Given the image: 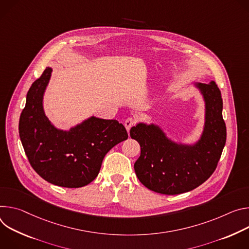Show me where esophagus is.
<instances>
[{
	"label": "esophagus",
	"instance_id": "obj_1",
	"mask_svg": "<svg viewBox=\"0 0 249 249\" xmlns=\"http://www.w3.org/2000/svg\"><path fill=\"white\" fill-rule=\"evenodd\" d=\"M135 123H136L135 119H133V118H127V119L124 121V126H125L126 130L128 131V130L135 124Z\"/></svg>",
	"mask_w": 249,
	"mask_h": 249
}]
</instances>
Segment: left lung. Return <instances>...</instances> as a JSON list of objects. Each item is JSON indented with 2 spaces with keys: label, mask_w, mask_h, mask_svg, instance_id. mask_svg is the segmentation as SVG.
Segmentation results:
<instances>
[{
  "label": "left lung",
  "mask_w": 249,
  "mask_h": 249,
  "mask_svg": "<svg viewBox=\"0 0 249 249\" xmlns=\"http://www.w3.org/2000/svg\"><path fill=\"white\" fill-rule=\"evenodd\" d=\"M193 86L205 103V123L197 142H175L153 123H139L129 131L142 150L134 163L135 174L146 188L160 194H182L203 184L213 173L226 144L223 99L215 82Z\"/></svg>",
  "instance_id": "left-lung-1"
}]
</instances>
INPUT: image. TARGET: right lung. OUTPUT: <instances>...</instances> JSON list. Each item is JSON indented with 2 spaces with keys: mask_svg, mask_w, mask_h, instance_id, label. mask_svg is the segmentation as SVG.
Instances as JSON below:
<instances>
[{
  "mask_svg": "<svg viewBox=\"0 0 249 249\" xmlns=\"http://www.w3.org/2000/svg\"><path fill=\"white\" fill-rule=\"evenodd\" d=\"M52 68L46 67L26 95L18 132L32 167L47 182L80 188L99 174L105 155L127 140L125 127L117 120L92 116L68 130L55 126L46 117L43 98Z\"/></svg>",
  "mask_w": 249,
  "mask_h": 249,
  "instance_id": "1",
  "label": "right lung"
}]
</instances>
